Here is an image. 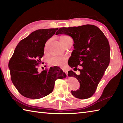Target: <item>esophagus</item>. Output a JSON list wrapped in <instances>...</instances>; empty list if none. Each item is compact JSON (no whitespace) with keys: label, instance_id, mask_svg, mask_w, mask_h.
Returning <instances> with one entry per match:
<instances>
[{"label":"esophagus","instance_id":"34e87169","mask_svg":"<svg viewBox=\"0 0 123 123\" xmlns=\"http://www.w3.org/2000/svg\"><path fill=\"white\" fill-rule=\"evenodd\" d=\"M62 69L63 70V72H64V73H66L67 75L68 74V71H67V70L66 69H64V68H62Z\"/></svg>","mask_w":123,"mask_h":123}]
</instances>
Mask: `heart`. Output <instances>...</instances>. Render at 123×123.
<instances>
[{
  "label": "heart",
  "instance_id": "1",
  "mask_svg": "<svg viewBox=\"0 0 123 123\" xmlns=\"http://www.w3.org/2000/svg\"><path fill=\"white\" fill-rule=\"evenodd\" d=\"M60 40L63 45L69 41H73L72 38L68 35H62L60 37ZM67 60L66 57H53L49 60L48 63L51 66H62L65 63Z\"/></svg>",
  "mask_w": 123,
  "mask_h": 123
}]
</instances>
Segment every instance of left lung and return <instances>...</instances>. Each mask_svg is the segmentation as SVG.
I'll return each mask as SVG.
<instances>
[{
  "mask_svg": "<svg viewBox=\"0 0 123 123\" xmlns=\"http://www.w3.org/2000/svg\"><path fill=\"white\" fill-rule=\"evenodd\" d=\"M64 34L72 37L74 41L72 51L68 64L74 70L78 66L80 74L70 70L68 75L76 78L80 88L72 91L76 98L85 99L94 94L98 85L103 78L109 65L110 47L109 41L103 31L97 26L87 24L79 26L61 28L56 35Z\"/></svg>",
  "mask_w": 123,
  "mask_h": 123,
  "instance_id": "obj_1",
  "label": "left lung"
}]
</instances>
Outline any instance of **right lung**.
Returning <instances> with one entry per match:
<instances>
[{
	"label": "right lung",
	"instance_id": "1",
	"mask_svg": "<svg viewBox=\"0 0 123 123\" xmlns=\"http://www.w3.org/2000/svg\"><path fill=\"white\" fill-rule=\"evenodd\" d=\"M56 29H39L20 41L9 62L11 79L14 86L24 97L37 99L53 91L57 79L66 77L61 68L54 66L41 73L37 66L41 63L45 43L55 34Z\"/></svg>",
	"mask_w": 123,
	"mask_h": 123
}]
</instances>
